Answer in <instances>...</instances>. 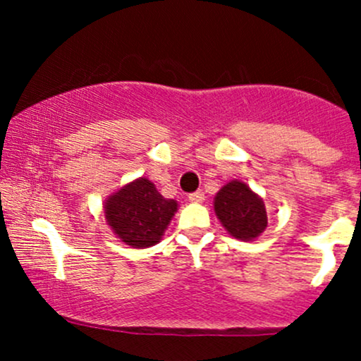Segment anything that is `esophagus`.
I'll list each match as a JSON object with an SVG mask.
<instances>
[{
  "instance_id": "1",
  "label": "esophagus",
  "mask_w": 361,
  "mask_h": 361,
  "mask_svg": "<svg viewBox=\"0 0 361 361\" xmlns=\"http://www.w3.org/2000/svg\"><path fill=\"white\" fill-rule=\"evenodd\" d=\"M188 200L192 202V204H202V202L205 200V195L204 192H195L192 195H188Z\"/></svg>"
}]
</instances>
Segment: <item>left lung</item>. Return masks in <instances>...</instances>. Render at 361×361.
Returning a JSON list of instances; mask_svg holds the SVG:
<instances>
[{
	"label": "left lung",
	"instance_id": "8db88e82",
	"mask_svg": "<svg viewBox=\"0 0 361 361\" xmlns=\"http://www.w3.org/2000/svg\"><path fill=\"white\" fill-rule=\"evenodd\" d=\"M214 210L224 229L238 241H255L268 226L263 198L244 181L224 185L214 198Z\"/></svg>",
	"mask_w": 361,
	"mask_h": 361
}]
</instances>
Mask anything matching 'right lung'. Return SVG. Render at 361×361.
Masks as SVG:
<instances>
[{"mask_svg": "<svg viewBox=\"0 0 361 361\" xmlns=\"http://www.w3.org/2000/svg\"><path fill=\"white\" fill-rule=\"evenodd\" d=\"M176 210L178 202L164 198L144 176L109 195L103 204L105 221L114 234L137 250L161 241Z\"/></svg>", "mask_w": 361, "mask_h": 361, "instance_id": "right-lung-1", "label": "right lung"}]
</instances>
